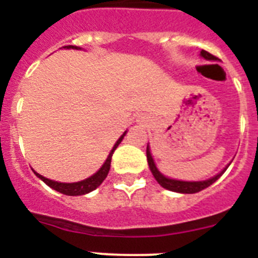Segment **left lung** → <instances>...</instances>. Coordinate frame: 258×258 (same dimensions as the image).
<instances>
[{
    "instance_id": "8db88e82",
    "label": "left lung",
    "mask_w": 258,
    "mask_h": 258,
    "mask_svg": "<svg viewBox=\"0 0 258 258\" xmlns=\"http://www.w3.org/2000/svg\"><path fill=\"white\" fill-rule=\"evenodd\" d=\"M200 56L206 59V60H213V61L217 60V58H216V56L212 55V54H209V52L206 51V50H202V51H200ZM146 155H147V163H149L150 170H151L152 175L155 177V179L157 181V183L160 184V186H163L164 188H166V190L174 191V192H179V194H197V192H199V191L204 190V188H207L208 186H211L212 183H214V182L217 181L221 175L226 172V169L229 168L230 164H231V161H230V163L227 164V165L225 166V168H223V169L218 173V174L213 175V177H211V178H208V179H204V181H182V179L169 178V177L164 175L160 170L157 169L154 157H152L151 149H150L149 143H147Z\"/></svg>"
}]
</instances>
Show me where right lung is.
<instances>
[{
    "label": "right lung",
    "mask_w": 258,
    "mask_h": 258,
    "mask_svg": "<svg viewBox=\"0 0 258 258\" xmlns=\"http://www.w3.org/2000/svg\"><path fill=\"white\" fill-rule=\"evenodd\" d=\"M63 49H76V50H81V47L79 46H74V45H68V46H63ZM127 131H125L124 133L121 134V137L116 141V143L113 145L112 150L109 151L108 156H107L106 161L103 163V165L97 170L93 175L88 177V178L83 179V181H79V182H72V183H67V182H58V181H54V179H49L44 175L38 174L37 172L33 170L36 175H37L38 178L41 179L42 182L51 187L52 190L58 191L60 194H64V195H68V197H79V195H85V194L92 192L94 191L98 186H101L102 182L106 179L107 174L109 172V168H111V159H112V155L115 152V150L117 149V146L121 143V141L124 140V137L126 136Z\"/></svg>",
    "instance_id": "add662e5"
}]
</instances>
